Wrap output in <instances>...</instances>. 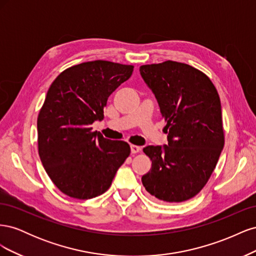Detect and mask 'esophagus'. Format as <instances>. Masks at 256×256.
<instances>
[{"instance_id": "34e87169", "label": "esophagus", "mask_w": 256, "mask_h": 256, "mask_svg": "<svg viewBox=\"0 0 256 256\" xmlns=\"http://www.w3.org/2000/svg\"><path fill=\"white\" fill-rule=\"evenodd\" d=\"M131 152L132 154H136V152H141V147L138 146V145H131Z\"/></svg>"}]
</instances>
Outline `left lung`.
<instances>
[{
	"mask_svg": "<svg viewBox=\"0 0 256 256\" xmlns=\"http://www.w3.org/2000/svg\"><path fill=\"white\" fill-rule=\"evenodd\" d=\"M140 72L158 100L168 134L164 147L143 148L152 168L142 184L160 200L184 202L205 187L224 146L219 94L203 72L180 62L142 65Z\"/></svg>",
	"mask_w": 256,
	"mask_h": 256,
	"instance_id": "obj_1",
	"label": "left lung"
}]
</instances>
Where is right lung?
Segmentation results:
<instances>
[{"label":"right lung","mask_w":256,"mask_h":256,"mask_svg":"<svg viewBox=\"0 0 256 256\" xmlns=\"http://www.w3.org/2000/svg\"><path fill=\"white\" fill-rule=\"evenodd\" d=\"M132 72V65L98 60L69 67L52 82L37 118L38 154L64 194H102L129 157L127 142L106 138L90 125L104 118L108 98Z\"/></svg>","instance_id":"obj_1"}]
</instances>
